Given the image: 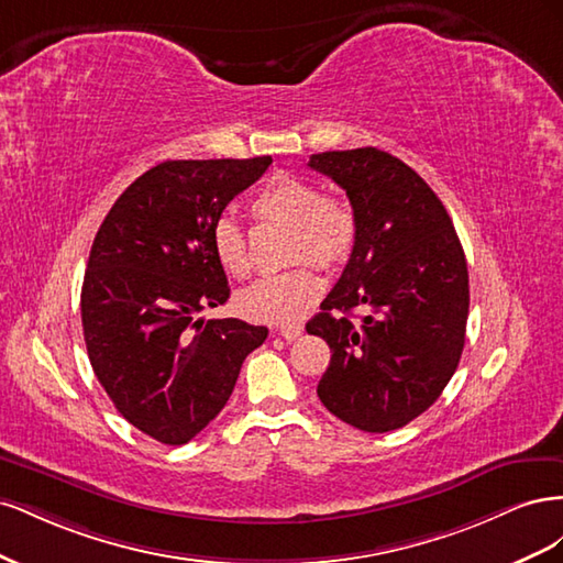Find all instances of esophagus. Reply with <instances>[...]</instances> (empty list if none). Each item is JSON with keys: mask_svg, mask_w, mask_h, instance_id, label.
Wrapping results in <instances>:
<instances>
[{"mask_svg": "<svg viewBox=\"0 0 563 563\" xmlns=\"http://www.w3.org/2000/svg\"><path fill=\"white\" fill-rule=\"evenodd\" d=\"M277 333L284 335L286 340H296L302 333V323H279Z\"/></svg>", "mask_w": 563, "mask_h": 563, "instance_id": "1", "label": "esophagus"}]
</instances>
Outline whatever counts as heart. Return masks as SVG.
I'll use <instances>...</instances> for the list:
<instances>
[{
    "mask_svg": "<svg viewBox=\"0 0 563 563\" xmlns=\"http://www.w3.org/2000/svg\"><path fill=\"white\" fill-rule=\"evenodd\" d=\"M253 216L263 223L291 228L288 261L300 263L284 275L265 277L236 296L240 310L253 319L288 321L302 314L321 296V279L314 267H340L350 255L360 234L356 213L343 199L327 197L310 180L296 176H275L253 197ZM211 246L218 265L230 277L244 279L251 272L249 244L242 228L232 218H218L211 228Z\"/></svg>",
    "mask_w": 563,
    "mask_h": 563,
    "instance_id": "b5f03b06",
    "label": "heart"
}]
</instances>
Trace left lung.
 Here are the masks:
<instances>
[{"label":"left lung","mask_w":563,"mask_h":563,"mask_svg":"<svg viewBox=\"0 0 563 563\" xmlns=\"http://www.w3.org/2000/svg\"><path fill=\"white\" fill-rule=\"evenodd\" d=\"M308 166L343 187L360 223L343 275L305 327L333 352L317 395L356 430H399L439 399L463 354V246L432 187L389 152H319Z\"/></svg>","instance_id":"1"}]
</instances>
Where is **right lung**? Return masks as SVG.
Listing matches in <instances>:
<instances>
[{
	"label": "right lung",
	"instance_id": "add662e5",
	"mask_svg": "<svg viewBox=\"0 0 563 563\" xmlns=\"http://www.w3.org/2000/svg\"><path fill=\"white\" fill-rule=\"evenodd\" d=\"M272 157L152 166L100 225L81 286L96 378L133 428L187 444L223 411L242 364L267 338L242 319H201L230 298L211 228Z\"/></svg>",
	"mask_w": 563,
	"mask_h": 563
}]
</instances>
